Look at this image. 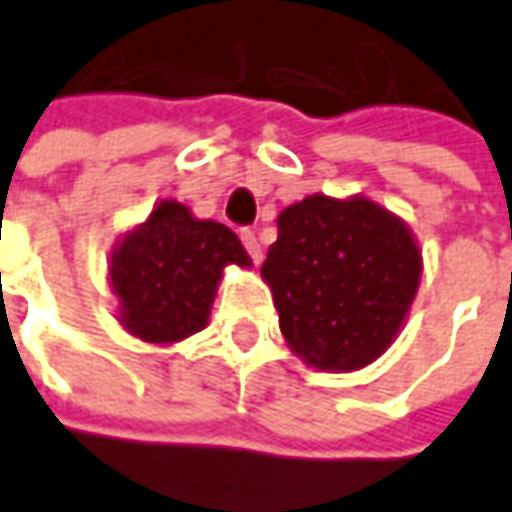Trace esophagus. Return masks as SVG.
Masks as SVG:
<instances>
[{
	"label": "esophagus",
	"instance_id": "34e87169",
	"mask_svg": "<svg viewBox=\"0 0 512 512\" xmlns=\"http://www.w3.org/2000/svg\"><path fill=\"white\" fill-rule=\"evenodd\" d=\"M240 240H243L249 257H252L255 263H260V260H263V246H260V240H257L255 232H252V229H243V232H240Z\"/></svg>",
	"mask_w": 512,
	"mask_h": 512
}]
</instances>
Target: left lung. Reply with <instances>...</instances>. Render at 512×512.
<instances>
[{"instance_id": "left-lung-1", "label": "left lung", "mask_w": 512, "mask_h": 512, "mask_svg": "<svg viewBox=\"0 0 512 512\" xmlns=\"http://www.w3.org/2000/svg\"><path fill=\"white\" fill-rule=\"evenodd\" d=\"M260 277L289 348L317 371H360L405 326L422 249L408 223L365 195L314 192L277 215Z\"/></svg>"}]
</instances>
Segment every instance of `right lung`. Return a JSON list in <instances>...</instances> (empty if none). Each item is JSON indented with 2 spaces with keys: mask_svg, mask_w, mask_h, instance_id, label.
Segmentation results:
<instances>
[{
  "mask_svg": "<svg viewBox=\"0 0 512 512\" xmlns=\"http://www.w3.org/2000/svg\"><path fill=\"white\" fill-rule=\"evenodd\" d=\"M226 266H252L229 226L201 221L172 198L158 201L110 252L118 323L144 343H181L209 323Z\"/></svg>",
  "mask_w": 512,
  "mask_h": 512,
  "instance_id": "1",
  "label": "right lung"
}]
</instances>
